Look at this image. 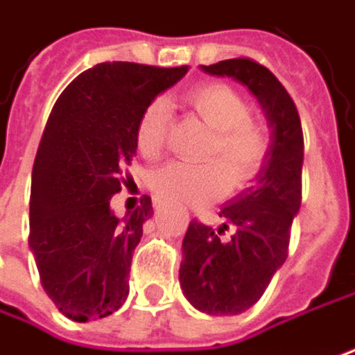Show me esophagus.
Listing matches in <instances>:
<instances>
[{"label":"esophagus","mask_w":355,"mask_h":355,"mask_svg":"<svg viewBox=\"0 0 355 355\" xmlns=\"http://www.w3.org/2000/svg\"><path fill=\"white\" fill-rule=\"evenodd\" d=\"M154 205H156V207H160V201H158V199H154Z\"/></svg>","instance_id":"34e87169"}]
</instances>
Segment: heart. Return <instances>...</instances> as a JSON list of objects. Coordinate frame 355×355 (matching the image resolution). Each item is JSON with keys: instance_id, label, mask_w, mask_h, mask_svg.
<instances>
[{"instance_id": "heart-1", "label": "heart", "mask_w": 355, "mask_h": 355, "mask_svg": "<svg viewBox=\"0 0 355 355\" xmlns=\"http://www.w3.org/2000/svg\"><path fill=\"white\" fill-rule=\"evenodd\" d=\"M184 103L211 130L205 162H168L150 175L152 193L177 205H207L232 187H243L256 177L268 156V134L250 117V103L238 89L225 83H205L184 95ZM171 105L154 99L142 113L136 130L140 152L156 158L166 144Z\"/></svg>"}]
</instances>
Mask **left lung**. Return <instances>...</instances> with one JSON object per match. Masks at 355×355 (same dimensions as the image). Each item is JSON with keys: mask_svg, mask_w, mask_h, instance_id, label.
Masks as SVG:
<instances>
[{"mask_svg": "<svg viewBox=\"0 0 355 355\" xmlns=\"http://www.w3.org/2000/svg\"><path fill=\"white\" fill-rule=\"evenodd\" d=\"M201 71L232 77L258 99L270 128L268 156L254 187L227 201L215 232L193 219L182 240L178 280L187 301L207 315H238L264 295L284 264L293 219L301 209L303 130L288 91L252 58H230ZM232 227L230 241L218 236Z\"/></svg>", "mask_w": 355, "mask_h": 355, "instance_id": "obj_1", "label": "left lung"}]
</instances>
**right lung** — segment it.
<instances>
[{
  "label": "right lung",
  "mask_w": 355,
  "mask_h": 355,
  "mask_svg": "<svg viewBox=\"0 0 355 355\" xmlns=\"http://www.w3.org/2000/svg\"><path fill=\"white\" fill-rule=\"evenodd\" d=\"M187 71L101 62L50 112L32 168L28 243L46 295L73 321L107 317L128 299L132 254L154 211L144 195L140 207L117 217L112 197L136 156L142 113Z\"/></svg>",
  "instance_id": "obj_1"
}]
</instances>
